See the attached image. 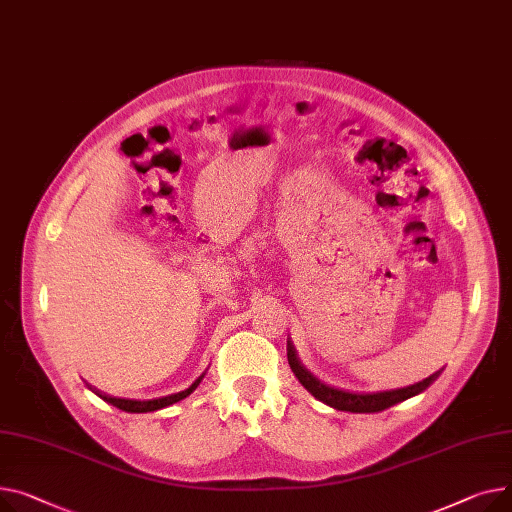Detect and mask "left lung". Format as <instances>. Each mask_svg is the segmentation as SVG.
Here are the masks:
<instances>
[{
    "mask_svg": "<svg viewBox=\"0 0 512 512\" xmlns=\"http://www.w3.org/2000/svg\"><path fill=\"white\" fill-rule=\"evenodd\" d=\"M287 359L289 366L293 370V374L297 376V380L302 382L304 388H308V393H312L318 401L335 407L339 411H351V413H376V411H384L388 407H393L413 395H419L422 390H426L438 374H432L430 378L417 382L413 386L407 388H399V390H384V393H374V395H359V393H349V390H341L335 386H328L324 382H320L314 374H310L299 357L295 353V347L287 341Z\"/></svg>",
    "mask_w": 512,
    "mask_h": 512,
    "instance_id": "1",
    "label": "left lung"
}]
</instances>
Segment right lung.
Here are the masks:
<instances>
[{
  "mask_svg": "<svg viewBox=\"0 0 512 512\" xmlns=\"http://www.w3.org/2000/svg\"><path fill=\"white\" fill-rule=\"evenodd\" d=\"M202 376L188 388V390H182V393L177 395H169V397H163V399H153V401H134V399H117V397H109V395H99L101 399H105L107 403H111L113 407L122 409V411H128V413H146V411H155V409H161V407H167V405H173L177 401L186 399L192 390H196V386L200 384Z\"/></svg>",
  "mask_w": 512,
  "mask_h": 512,
  "instance_id": "add662e5",
  "label": "right lung"
}]
</instances>
